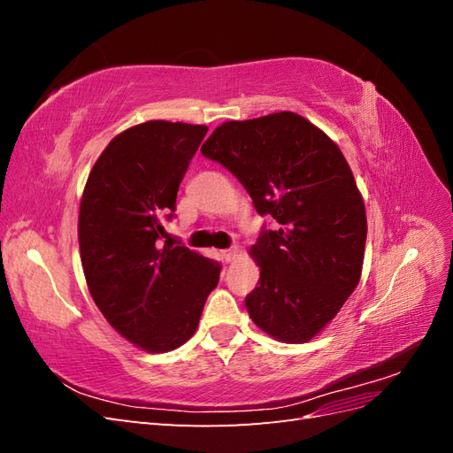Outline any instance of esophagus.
<instances>
[{
  "label": "esophagus",
  "instance_id": "esophagus-1",
  "mask_svg": "<svg viewBox=\"0 0 453 453\" xmlns=\"http://www.w3.org/2000/svg\"><path fill=\"white\" fill-rule=\"evenodd\" d=\"M236 255H238L236 250H225V251H221V257H223L225 263H230V260H234Z\"/></svg>",
  "mask_w": 453,
  "mask_h": 453
}]
</instances>
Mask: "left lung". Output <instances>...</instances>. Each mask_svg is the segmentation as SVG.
<instances>
[{"label":"left lung","mask_w":453,"mask_h":453,"mask_svg":"<svg viewBox=\"0 0 453 453\" xmlns=\"http://www.w3.org/2000/svg\"><path fill=\"white\" fill-rule=\"evenodd\" d=\"M200 150L234 173L255 210L280 225L250 250L260 268L245 296L250 318L280 342H310L361 280L366 211L348 160L293 111L223 122Z\"/></svg>","instance_id":"1"}]
</instances>
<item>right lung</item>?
Returning <instances> with one entry per match:
<instances>
[{"mask_svg":"<svg viewBox=\"0 0 453 453\" xmlns=\"http://www.w3.org/2000/svg\"><path fill=\"white\" fill-rule=\"evenodd\" d=\"M205 132L170 120L120 132L81 196L79 250L92 300L122 338L149 353L172 351L196 333L221 273L208 257L157 242Z\"/></svg>","mask_w":453,"mask_h":453,"instance_id":"right-lung-1","label":"right lung"}]
</instances>
